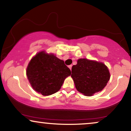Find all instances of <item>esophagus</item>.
<instances>
[{
    "label": "esophagus",
    "mask_w": 131,
    "mask_h": 131,
    "mask_svg": "<svg viewBox=\"0 0 131 131\" xmlns=\"http://www.w3.org/2000/svg\"><path fill=\"white\" fill-rule=\"evenodd\" d=\"M68 67H69V68L71 70V68H72V65H69V66H68Z\"/></svg>",
    "instance_id": "obj_1"
}]
</instances>
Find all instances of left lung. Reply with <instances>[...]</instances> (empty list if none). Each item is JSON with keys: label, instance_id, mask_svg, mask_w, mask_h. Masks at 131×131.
<instances>
[{"label": "left lung", "instance_id": "8db88e82", "mask_svg": "<svg viewBox=\"0 0 131 131\" xmlns=\"http://www.w3.org/2000/svg\"><path fill=\"white\" fill-rule=\"evenodd\" d=\"M71 71L75 88L86 96L102 91L110 79V71L103 63L87 59H79Z\"/></svg>", "mask_w": 131, "mask_h": 131}]
</instances>
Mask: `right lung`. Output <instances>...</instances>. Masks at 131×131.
Listing matches in <instances>:
<instances>
[{"instance_id": "right-lung-1", "label": "right lung", "mask_w": 131, "mask_h": 131, "mask_svg": "<svg viewBox=\"0 0 131 131\" xmlns=\"http://www.w3.org/2000/svg\"><path fill=\"white\" fill-rule=\"evenodd\" d=\"M71 74L63 60L45 51L36 54L26 68V75L31 86L35 91L45 96L59 91Z\"/></svg>"}]
</instances>
